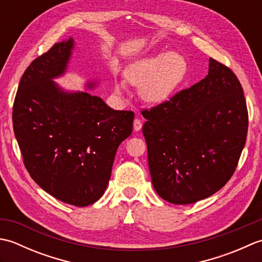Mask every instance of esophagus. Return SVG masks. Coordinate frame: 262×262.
I'll return each instance as SVG.
<instances>
[{"label":"esophagus","instance_id":"1","mask_svg":"<svg viewBox=\"0 0 262 262\" xmlns=\"http://www.w3.org/2000/svg\"><path fill=\"white\" fill-rule=\"evenodd\" d=\"M141 129H142V121L138 118H135V120H134V130L138 132Z\"/></svg>","mask_w":262,"mask_h":262}]
</instances>
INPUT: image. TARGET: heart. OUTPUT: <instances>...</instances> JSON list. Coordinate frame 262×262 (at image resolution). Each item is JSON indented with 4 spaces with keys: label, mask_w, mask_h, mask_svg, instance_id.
Wrapping results in <instances>:
<instances>
[{
    "label": "heart",
    "mask_w": 262,
    "mask_h": 262,
    "mask_svg": "<svg viewBox=\"0 0 262 262\" xmlns=\"http://www.w3.org/2000/svg\"><path fill=\"white\" fill-rule=\"evenodd\" d=\"M187 64L180 54H155L129 64L125 70V81L140 86L138 93L148 103H161L168 99L180 84L186 74ZM125 85L116 83L117 93H122Z\"/></svg>",
    "instance_id": "b5f03b06"
}]
</instances>
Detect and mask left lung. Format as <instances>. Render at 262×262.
<instances>
[{"instance_id":"obj_1","label":"left lung","mask_w":262,"mask_h":262,"mask_svg":"<svg viewBox=\"0 0 262 262\" xmlns=\"http://www.w3.org/2000/svg\"><path fill=\"white\" fill-rule=\"evenodd\" d=\"M142 115L149 172L161 198L192 204L231 179L246 145L249 116L230 68L210 58L205 79Z\"/></svg>"}]
</instances>
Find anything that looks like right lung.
Wrapping results in <instances>:
<instances>
[{
    "mask_svg": "<svg viewBox=\"0 0 262 262\" xmlns=\"http://www.w3.org/2000/svg\"><path fill=\"white\" fill-rule=\"evenodd\" d=\"M73 39L38 56L22 75L12 111L27 171L60 202L84 207L102 196L134 113L114 110L88 92L68 93L52 79L66 69Z\"/></svg>",
    "mask_w": 262,
    "mask_h": 262,
    "instance_id": "obj_1",
    "label": "right lung"
}]
</instances>
